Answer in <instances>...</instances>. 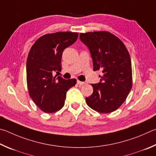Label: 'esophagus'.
<instances>
[{
  "instance_id": "obj_1",
  "label": "esophagus",
  "mask_w": 156,
  "mask_h": 156,
  "mask_svg": "<svg viewBox=\"0 0 156 156\" xmlns=\"http://www.w3.org/2000/svg\"><path fill=\"white\" fill-rule=\"evenodd\" d=\"M76 83H77L78 85H80V86H82V85H83V84H85V83L83 82V81H79V80H77V81H76Z\"/></svg>"
}]
</instances>
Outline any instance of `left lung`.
<instances>
[{
	"label": "left lung",
	"instance_id": "left-lung-1",
	"mask_svg": "<svg viewBox=\"0 0 156 156\" xmlns=\"http://www.w3.org/2000/svg\"><path fill=\"white\" fill-rule=\"evenodd\" d=\"M93 62V70H101L100 82L91 84L93 93L86 98L87 105L100 113L116 110L132 88L130 55L123 42L108 31L80 34Z\"/></svg>",
	"mask_w": 156,
	"mask_h": 156
}]
</instances>
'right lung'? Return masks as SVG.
I'll list each match as a JSON object with an SVG mask.
<instances>
[{
  "instance_id": "1",
  "label": "right lung",
  "mask_w": 156,
  "mask_h": 156,
  "mask_svg": "<svg viewBox=\"0 0 156 156\" xmlns=\"http://www.w3.org/2000/svg\"><path fill=\"white\" fill-rule=\"evenodd\" d=\"M78 38L75 32H57L35 41L27 57V82L29 94L41 110L53 113L64 107L66 92L76 83L55 76L62 70V53Z\"/></svg>"
}]
</instances>
